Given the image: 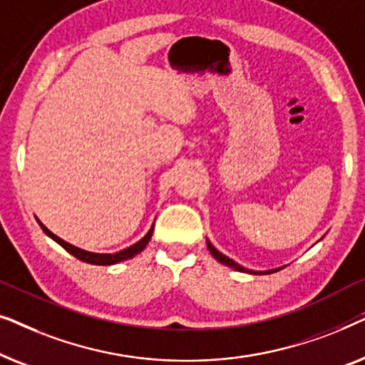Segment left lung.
<instances>
[{"label": "left lung", "instance_id": "obj_1", "mask_svg": "<svg viewBox=\"0 0 365 365\" xmlns=\"http://www.w3.org/2000/svg\"><path fill=\"white\" fill-rule=\"evenodd\" d=\"M207 249L209 251H211V254L214 257L217 259L219 262H222V264H226V266H229V267H232V269H236V271H239V272H247V274H272V272H276V271H281V267L279 269H271V271H262V272H257V271H249V269H246V267H242V266H239L237 262H234L232 259H229V257H226L224 256L222 252H219L216 247L212 246L211 242L207 241Z\"/></svg>", "mask_w": 365, "mask_h": 365}]
</instances>
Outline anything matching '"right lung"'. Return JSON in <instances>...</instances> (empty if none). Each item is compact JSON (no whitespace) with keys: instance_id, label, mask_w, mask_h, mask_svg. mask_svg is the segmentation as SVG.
<instances>
[{"instance_id":"right-lung-1","label":"right lung","mask_w":365,"mask_h":365,"mask_svg":"<svg viewBox=\"0 0 365 365\" xmlns=\"http://www.w3.org/2000/svg\"><path fill=\"white\" fill-rule=\"evenodd\" d=\"M39 226H41L43 231L46 232L48 236L53 239V241H56L59 246L66 249L69 254H73V256L78 257L79 261L88 262V264H94V266H111V264H118V262H121V261H126V259L134 257V256H136V254H139L144 247H146V244L149 242V239H151L153 231H154V226H153L151 229H149V232L146 234V236L141 239V241H138L136 244H133L131 247L123 249V251H119L116 254H96V252H88V251H83V249H79V247L71 246V244H68L66 241H63L61 237H58L56 234H53L48 227H44L41 222H39Z\"/></svg>"}]
</instances>
